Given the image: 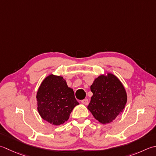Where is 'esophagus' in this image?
Masks as SVG:
<instances>
[{"mask_svg":"<svg viewBox=\"0 0 156 156\" xmlns=\"http://www.w3.org/2000/svg\"><path fill=\"white\" fill-rule=\"evenodd\" d=\"M81 103H82V104L87 105L88 104V100L87 99H84L81 101Z\"/></svg>","mask_w":156,"mask_h":156,"instance_id":"1","label":"esophagus"}]
</instances>
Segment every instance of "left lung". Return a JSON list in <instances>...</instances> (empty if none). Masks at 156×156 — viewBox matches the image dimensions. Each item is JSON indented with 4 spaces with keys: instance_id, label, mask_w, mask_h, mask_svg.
<instances>
[{
    "instance_id": "left-lung-1",
    "label": "left lung",
    "mask_w": 156,
    "mask_h": 156,
    "mask_svg": "<svg viewBox=\"0 0 156 156\" xmlns=\"http://www.w3.org/2000/svg\"><path fill=\"white\" fill-rule=\"evenodd\" d=\"M90 90L93 96L87 108L100 123L112 122L124 111L127 94L116 76L109 72L101 74L94 79Z\"/></svg>"
}]
</instances>
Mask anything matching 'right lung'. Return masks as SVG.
I'll return each mask as SVG.
<instances>
[{"label": "right lung", "mask_w": 156, "mask_h": 156, "mask_svg": "<svg viewBox=\"0 0 156 156\" xmlns=\"http://www.w3.org/2000/svg\"><path fill=\"white\" fill-rule=\"evenodd\" d=\"M37 109L41 117L51 124L59 126L68 121L79 103L72 88L62 76L50 74L42 82L36 93Z\"/></svg>", "instance_id": "right-lung-1"}]
</instances>
